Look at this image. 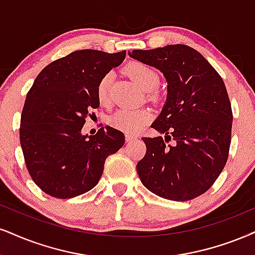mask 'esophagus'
<instances>
[{
    "mask_svg": "<svg viewBox=\"0 0 255 255\" xmlns=\"http://www.w3.org/2000/svg\"><path fill=\"white\" fill-rule=\"evenodd\" d=\"M136 139H137V137L133 136V134H130V133L125 134V140H127L128 143L132 142V140H136Z\"/></svg>",
    "mask_w": 255,
    "mask_h": 255,
    "instance_id": "34e87169",
    "label": "esophagus"
}]
</instances>
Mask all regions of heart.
I'll list each match as a JSON object with an SVG mask.
<instances>
[{"instance_id":"1","label":"heart","mask_w":255,"mask_h":255,"mask_svg":"<svg viewBox=\"0 0 255 255\" xmlns=\"http://www.w3.org/2000/svg\"><path fill=\"white\" fill-rule=\"evenodd\" d=\"M127 73L140 89L146 92L155 90L159 84V77L153 68L142 62H131L127 66ZM111 74H105L100 80L97 90V96L100 104H108L110 100V86H111ZM152 115L147 109L128 110L122 109L116 111L110 117V124L118 130L134 134L142 130L144 125L151 121Z\"/></svg>"}]
</instances>
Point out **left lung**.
Here are the masks:
<instances>
[{
    "mask_svg": "<svg viewBox=\"0 0 255 255\" xmlns=\"http://www.w3.org/2000/svg\"><path fill=\"white\" fill-rule=\"evenodd\" d=\"M128 55L161 71L168 83L166 103L151 125L165 137L142 138L140 181L163 199L193 200L214 184L228 159L233 113L224 80L196 49L180 43Z\"/></svg>",
    "mask_w": 255,
    "mask_h": 255,
    "instance_id": "left-lung-1",
    "label": "left lung"
}]
</instances>
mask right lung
<instances>
[{
    "label": "right lung",
    "mask_w": 255,
    "mask_h": 255,
    "mask_svg": "<svg viewBox=\"0 0 255 255\" xmlns=\"http://www.w3.org/2000/svg\"><path fill=\"white\" fill-rule=\"evenodd\" d=\"M127 52L81 49L40 72L21 115L20 142L35 184L56 199H72L98 183L105 159L124 145L122 131L100 128L81 133L91 110L99 106L102 78L123 62Z\"/></svg>",
    "instance_id": "right-lung-1"
}]
</instances>
